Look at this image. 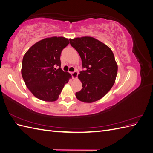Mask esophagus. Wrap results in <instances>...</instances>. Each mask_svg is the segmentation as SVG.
Instances as JSON below:
<instances>
[{
  "label": "esophagus",
  "mask_w": 153,
  "mask_h": 153,
  "mask_svg": "<svg viewBox=\"0 0 153 153\" xmlns=\"http://www.w3.org/2000/svg\"><path fill=\"white\" fill-rule=\"evenodd\" d=\"M71 74L73 78V79H76V78H77V76H78V72L76 71H75L73 72H71Z\"/></svg>",
  "instance_id": "1"
}]
</instances>
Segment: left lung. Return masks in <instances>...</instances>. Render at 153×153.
Segmentation results:
<instances>
[{
    "instance_id": "obj_1",
    "label": "left lung",
    "mask_w": 153,
    "mask_h": 153,
    "mask_svg": "<svg viewBox=\"0 0 153 153\" xmlns=\"http://www.w3.org/2000/svg\"><path fill=\"white\" fill-rule=\"evenodd\" d=\"M70 44L79 53L82 70L78 78L82 89L76 92V98L84 103H92L102 98L114 85L117 64L108 46L92 37L69 39Z\"/></svg>"
}]
</instances>
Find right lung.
Masks as SVG:
<instances>
[{
  "instance_id": "add662e5",
  "label": "right lung",
  "mask_w": 153,
  "mask_h": 153,
  "mask_svg": "<svg viewBox=\"0 0 153 153\" xmlns=\"http://www.w3.org/2000/svg\"><path fill=\"white\" fill-rule=\"evenodd\" d=\"M69 43L64 37L47 38L37 42L25 53L22 75L29 91L37 98L56 101L71 74L61 68V53ZM59 67L58 69L55 68Z\"/></svg>"
}]
</instances>
